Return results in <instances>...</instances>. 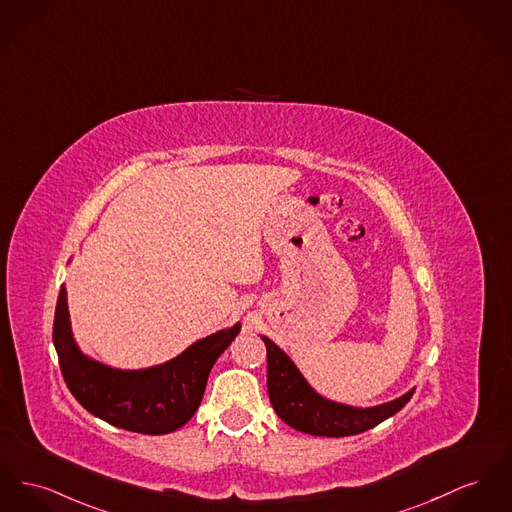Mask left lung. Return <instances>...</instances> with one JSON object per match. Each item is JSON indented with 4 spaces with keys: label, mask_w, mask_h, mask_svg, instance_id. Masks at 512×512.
Returning <instances> with one entry per match:
<instances>
[{
    "label": "left lung",
    "mask_w": 512,
    "mask_h": 512,
    "mask_svg": "<svg viewBox=\"0 0 512 512\" xmlns=\"http://www.w3.org/2000/svg\"><path fill=\"white\" fill-rule=\"evenodd\" d=\"M261 338L267 346V387L272 408L280 420L303 433L319 437L358 435L400 412L416 391L412 389L391 402L371 408L332 402L311 389L296 363L271 338Z\"/></svg>",
    "instance_id": "obj_1"
}]
</instances>
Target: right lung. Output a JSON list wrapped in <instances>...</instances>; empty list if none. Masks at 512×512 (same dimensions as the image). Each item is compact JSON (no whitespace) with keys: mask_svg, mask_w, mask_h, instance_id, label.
<instances>
[{"mask_svg":"<svg viewBox=\"0 0 512 512\" xmlns=\"http://www.w3.org/2000/svg\"><path fill=\"white\" fill-rule=\"evenodd\" d=\"M241 325L197 340L174 360L147 369H116L92 360L77 346L67 292L61 286L54 317V346L67 389L92 416L116 427L164 435L180 429L197 412L214 361L238 336Z\"/></svg>","mask_w":512,"mask_h":512,"instance_id":"right-lung-1","label":"right lung"}]
</instances>
